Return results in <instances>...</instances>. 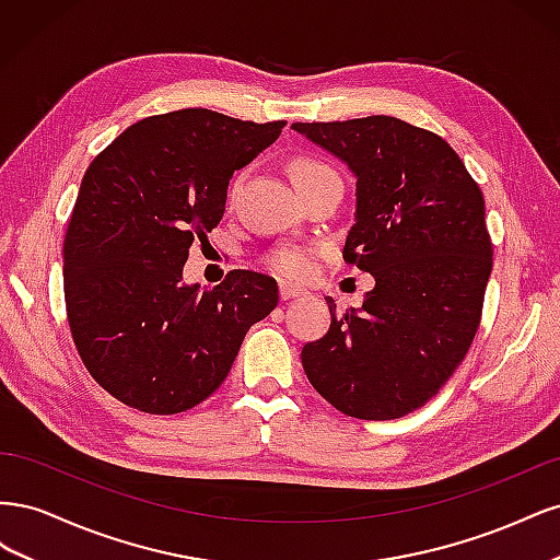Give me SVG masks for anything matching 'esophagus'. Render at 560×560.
<instances>
[{
  "mask_svg": "<svg viewBox=\"0 0 560 560\" xmlns=\"http://www.w3.org/2000/svg\"><path fill=\"white\" fill-rule=\"evenodd\" d=\"M306 294V290H301V287L296 284H290V282H280V299L282 301H290V299H299Z\"/></svg>",
  "mask_w": 560,
  "mask_h": 560,
  "instance_id": "1",
  "label": "esophagus"
}]
</instances>
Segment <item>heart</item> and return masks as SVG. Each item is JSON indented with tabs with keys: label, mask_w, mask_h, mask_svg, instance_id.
<instances>
[{
	"label": "heart",
	"mask_w": 560,
	"mask_h": 560,
	"mask_svg": "<svg viewBox=\"0 0 560 560\" xmlns=\"http://www.w3.org/2000/svg\"><path fill=\"white\" fill-rule=\"evenodd\" d=\"M292 173V179L294 182H303V179H311V177H317V175H325V173H334L329 165L319 163V161H313V159H296L290 167ZM235 189H238V182L233 184L231 194H235ZM266 264L276 270L278 276H284V278H303L311 270L313 266V254L308 249L303 247H278L268 254Z\"/></svg>",
	"instance_id": "obj_1"
}]
</instances>
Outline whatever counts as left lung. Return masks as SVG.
<instances>
[{
  "label": "left lung",
  "instance_id": "left-lung-1",
  "mask_svg": "<svg viewBox=\"0 0 560 560\" xmlns=\"http://www.w3.org/2000/svg\"><path fill=\"white\" fill-rule=\"evenodd\" d=\"M358 179L343 259L376 287L301 350L303 371L338 411L393 420L432 399L479 329L493 268L479 184L439 135L395 116L292 124Z\"/></svg>",
  "mask_w": 560,
  "mask_h": 560
}]
</instances>
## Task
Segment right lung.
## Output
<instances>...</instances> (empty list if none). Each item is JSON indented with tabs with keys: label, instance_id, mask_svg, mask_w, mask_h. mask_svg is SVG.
<instances>
[{
	"label": "right lung",
	"instance_id": "obj_1",
	"mask_svg": "<svg viewBox=\"0 0 560 560\" xmlns=\"http://www.w3.org/2000/svg\"><path fill=\"white\" fill-rule=\"evenodd\" d=\"M282 128L179 109L142 118L93 159L65 235V303L83 364L118 401L156 416L194 409L278 306V282L254 270L212 290L182 270L222 222L233 173Z\"/></svg>",
	"mask_w": 560,
	"mask_h": 560
}]
</instances>
